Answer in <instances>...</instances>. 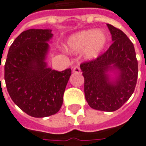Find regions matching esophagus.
Masks as SVG:
<instances>
[{"label":"esophagus","mask_w":146,"mask_h":146,"mask_svg":"<svg viewBox=\"0 0 146 146\" xmlns=\"http://www.w3.org/2000/svg\"><path fill=\"white\" fill-rule=\"evenodd\" d=\"M73 73H80V66H78V65H76V66H74V67L73 68Z\"/></svg>","instance_id":"obj_1"}]
</instances>
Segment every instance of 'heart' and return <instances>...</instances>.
<instances>
[{
    "mask_svg": "<svg viewBox=\"0 0 146 146\" xmlns=\"http://www.w3.org/2000/svg\"><path fill=\"white\" fill-rule=\"evenodd\" d=\"M108 37L103 30H84L71 35L66 42V50L71 53L84 50V57L93 60L100 55L107 46Z\"/></svg>",
    "mask_w": 146,
    "mask_h": 146,
    "instance_id": "obj_1",
    "label": "heart"
}]
</instances>
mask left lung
Here are the masks:
<instances>
[{"label":"left lung","instance_id":"obj_1","mask_svg":"<svg viewBox=\"0 0 146 146\" xmlns=\"http://www.w3.org/2000/svg\"><path fill=\"white\" fill-rule=\"evenodd\" d=\"M107 26L113 43L104 54L80 67L88 105L98 111H115L133 94L138 68L132 42L121 30Z\"/></svg>","mask_w":146,"mask_h":146}]
</instances>
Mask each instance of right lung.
Instances as JSON below:
<instances>
[{
  "instance_id": "obj_1",
  "label": "right lung",
  "mask_w": 146,
  "mask_h": 146,
  "mask_svg": "<svg viewBox=\"0 0 146 146\" xmlns=\"http://www.w3.org/2000/svg\"><path fill=\"white\" fill-rule=\"evenodd\" d=\"M50 29H29L9 50L5 80L9 96L23 111L35 118L54 115L63 103L71 70L58 72L46 62L53 37Z\"/></svg>"
}]
</instances>
